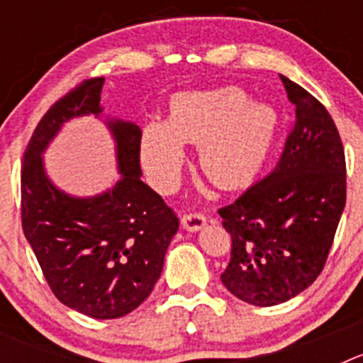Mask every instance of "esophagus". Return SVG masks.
<instances>
[{
	"label": "esophagus",
	"mask_w": 363,
	"mask_h": 363,
	"mask_svg": "<svg viewBox=\"0 0 363 363\" xmlns=\"http://www.w3.org/2000/svg\"><path fill=\"white\" fill-rule=\"evenodd\" d=\"M207 223V218L201 213H187L182 216V225L187 230H200Z\"/></svg>",
	"instance_id": "34e87169"
}]
</instances>
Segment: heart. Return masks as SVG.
I'll use <instances>...</instances> for the list:
<instances>
[{
  "label": "heart",
  "mask_w": 363,
  "mask_h": 363,
  "mask_svg": "<svg viewBox=\"0 0 363 363\" xmlns=\"http://www.w3.org/2000/svg\"><path fill=\"white\" fill-rule=\"evenodd\" d=\"M277 129V111L242 89L184 92L171 99L167 123L143 127L140 158L154 187L172 191L187 160L184 142L200 145L201 171L214 185L243 187L264 169Z\"/></svg>",
  "instance_id": "obj_1"
}]
</instances>
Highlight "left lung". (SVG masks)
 Returning <instances> with one entry per match:
<instances>
[{
	"label": "left lung",
	"mask_w": 363,
	"mask_h": 363,
	"mask_svg": "<svg viewBox=\"0 0 363 363\" xmlns=\"http://www.w3.org/2000/svg\"><path fill=\"white\" fill-rule=\"evenodd\" d=\"M296 121L274 171L218 213L233 238L221 281L240 300L271 307L322 272L345 207L338 129L313 94L280 76Z\"/></svg>",
	"instance_id": "left-lung-1"
}]
</instances>
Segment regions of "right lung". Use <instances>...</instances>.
Segmentation results:
<instances>
[{"instance_id": "obj_1", "label": "right lung", "mask_w": 363, "mask_h": 363, "mask_svg": "<svg viewBox=\"0 0 363 363\" xmlns=\"http://www.w3.org/2000/svg\"><path fill=\"white\" fill-rule=\"evenodd\" d=\"M105 78L74 86L45 112L23 154L21 225L54 296L91 318H120L154 289L178 216L143 184L142 130L108 120L121 178L92 198L65 194L45 174L41 154L70 118L101 114Z\"/></svg>"}]
</instances>
